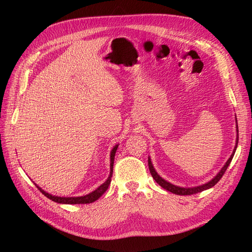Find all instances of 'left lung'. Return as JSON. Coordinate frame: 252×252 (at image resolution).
Returning <instances> with one entry per match:
<instances>
[{
  "label": "left lung",
  "instance_id": "8db88e82",
  "mask_svg": "<svg viewBox=\"0 0 252 252\" xmlns=\"http://www.w3.org/2000/svg\"><path fill=\"white\" fill-rule=\"evenodd\" d=\"M236 122H237V120H236ZM236 130H237V140H236V146H235V148H234L233 154L231 155V157L228 158L226 163L224 164V167L221 169L220 172H219L211 181H209L208 183L202 184V185H200V186H196V187H180V186H176V185L171 184V183H169L168 181L163 180V179L161 178V176H160V175L156 172V170H155L154 165H153V163H152L151 158H148V168H149V171H151V173H152V175H153L154 180L156 181L157 183L162 187V189H164L165 190H168V191L173 192V194H175V195H192V194H197V192H200V191H202V190H206V189H211V187L215 186V185L218 183V182L221 180L223 174L225 173V171H226L227 167L229 165V163H231L232 159H233V157H234V154H235V152H236L237 144H238V126H236Z\"/></svg>",
  "mask_w": 252,
  "mask_h": 252
}]
</instances>
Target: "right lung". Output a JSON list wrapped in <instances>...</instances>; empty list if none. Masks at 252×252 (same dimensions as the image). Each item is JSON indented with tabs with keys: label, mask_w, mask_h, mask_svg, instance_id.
Returning <instances> with one entry per match:
<instances>
[{
	"label": "right lung",
	"mask_w": 252,
	"mask_h": 252,
	"mask_svg": "<svg viewBox=\"0 0 252 252\" xmlns=\"http://www.w3.org/2000/svg\"><path fill=\"white\" fill-rule=\"evenodd\" d=\"M118 148V145H116L112 151L110 153V174L108 176L103 184H101L99 187H97L94 191L90 192V194L85 195V196H81V197H58V196H53L49 192H46L45 190H43L41 187L37 186L36 187L39 189V190L43 194L45 197L49 198V199L58 202V203H66V205H77V203H91L95 200H97L98 198L104 194V192L108 189V186L111 182V176H112V168H114V160H115V155H116V151Z\"/></svg>",
	"instance_id": "obj_1"
}]
</instances>
